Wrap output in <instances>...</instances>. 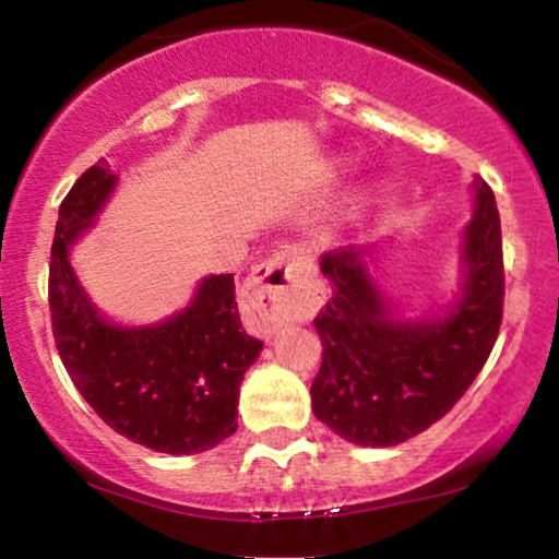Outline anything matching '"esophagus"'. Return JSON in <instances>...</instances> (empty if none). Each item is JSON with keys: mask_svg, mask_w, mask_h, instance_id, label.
<instances>
[{"mask_svg": "<svg viewBox=\"0 0 559 559\" xmlns=\"http://www.w3.org/2000/svg\"><path fill=\"white\" fill-rule=\"evenodd\" d=\"M304 267H307L304 252L294 245H286L250 273V304L265 326H275L296 314L299 307H296L294 284L304 275Z\"/></svg>", "mask_w": 559, "mask_h": 559, "instance_id": "esophagus-1", "label": "esophagus"}]
</instances>
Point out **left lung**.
I'll list each match as a JSON object with an SVG mask.
<instances>
[{
	"mask_svg": "<svg viewBox=\"0 0 559 559\" xmlns=\"http://www.w3.org/2000/svg\"><path fill=\"white\" fill-rule=\"evenodd\" d=\"M475 212L465 229V294L455 311L399 322L366 271V250L322 255L332 296L314 326L322 366L311 408L342 440L391 448L440 421L486 366L503 319L501 217L490 186L473 178Z\"/></svg>",
	"mask_w": 559,
	"mask_h": 559,
	"instance_id": "obj_1",
	"label": "left lung"
}]
</instances>
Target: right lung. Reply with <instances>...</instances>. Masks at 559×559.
<instances>
[{
  "instance_id": "right-lung-1",
  "label": "right lung",
  "mask_w": 559,
  "mask_h": 559,
  "mask_svg": "<svg viewBox=\"0 0 559 559\" xmlns=\"http://www.w3.org/2000/svg\"><path fill=\"white\" fill-rule=\"evenodd\" d=\"M115 181L102 158L58 210L48 273L58 355L117 435L168 455L212 450L235 435L240 381L263 342L242 330L233 273L204 278L191 307L158 326L122 330L96 314L69 265V245L92 225Z\"/></svg>"
}]
</instances>
